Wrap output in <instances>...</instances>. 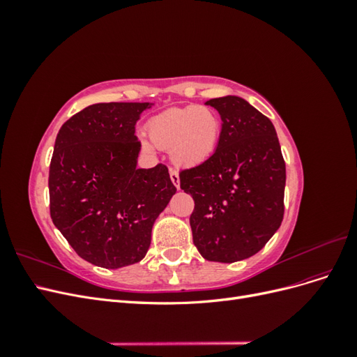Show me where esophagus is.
<instances>
[{"label": "esophagus", "mask_w": 357, "mask_h": 357, "mask_svg": "<svg viewBox=\"0 0 357 357\" xmlns=\"http://www.w3.org/2000/svg\"><path fill=\"white\" fill-rule=\"evenodd\" d=\"M169 177H171V181L174 183V186L177 189H180V177H178V172L176 169H169Z\"/></svg>", "instance_id": "esophagus-1"}]
</instances>
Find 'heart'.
Here are the masks:
<instances>
[{
  "instance_id": "1",
  "label": "heart",
  "mask_w": 357,
  "mask_h": 357,
  "mask_svg": "<svg viewBox=\"0 0 357 357\" xmlns=\"http://www.w3.org/2000/svg\"><path fill=\"white\" fill-rule=\"evenodd\" d=\"M147 134L155 147L169 150L176 165L195 167L214 152L220 135V116L207 105L174 107L150 119ZM151 145L143 142L147 153L153 152Z\"/></svg>"
}]
</instances>
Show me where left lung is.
<instances>
[{"label":"left lung","mask_w":357,"mask_h":357,"mask_svg":"<svg viewBox=\"0 0 357 357\" xmlns=\"http://www.w3.org/2000/svg\"><path fill=\"white\" fill-rule=\"evenodd\" d=\"M222 117L214 153L180 171L190 193L193 244L211 262L231 264L256 255L284 214L286 164L273 122L240 96L207 101Z\"/></svg>","instance_id":"obj_1"}]
</instances>
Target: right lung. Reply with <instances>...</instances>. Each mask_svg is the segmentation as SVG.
<instances>
[{"label":"right lung","instance_id":"1","mask_svg":"<svg viewBox=\"0 0 357 357\" xmlns=\"http://www.w3.org/2000/svg\"><path fill=\"white\" fill-rule=\"evenodd\" d=\"M149 102H100L59 129L49 169L50 218L84 261L116 269L146 256L176 193L168 168H137L135 123Z\"/></svg>","mask_w":357,"mask_h":357}]
</instances>
